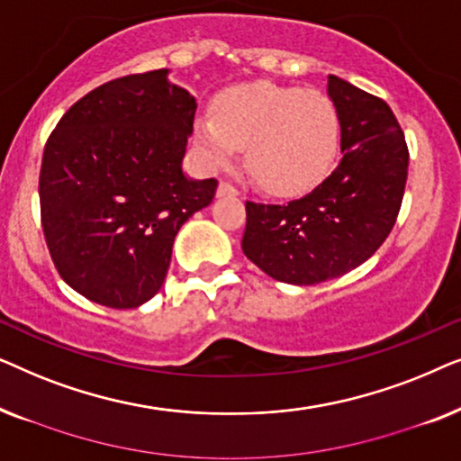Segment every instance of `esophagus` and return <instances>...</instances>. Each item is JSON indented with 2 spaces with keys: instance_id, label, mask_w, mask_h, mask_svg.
Wrapping results in <instances>:
<instances>
[{
  "instance_id": "34e87169",
  "label": "esophagus",
  "mask_w": 461,
  "mask_h": 461,
  "mask_svg": "<svg viewBox=\"0 0 461 461\" xmlns=\"http://www.w3.org/2000/svg\"><path fill=\"white\" fill-rule=\"evenodd\" d=\"M216 194H218V197H235V194H239V191H237L235 186L230 185V182L222 180V182H220V185H218Z\"/></svg>"
}]
</instances>
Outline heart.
I'll list each match as a JSON object with an SVG mask.
<instances>
[{"mask_svg":"<svg viewBox=\"0 0 461 461\" xmlns=\"http://www.w3.org/2000/svg\"><path fill=\"white\" fill-rule=\"evenodd\" d=\"M194 140L213 167L248 149V169L264 191L300 194L330 176L338 155L339 119L325 94L258 81L218 98L216 117L194 122Z\"/></svg>","mask_w":461,"mask_h":461,"instance_id":"obj_1","label":"heart"}]
</instances>
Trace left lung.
Returning a JSON list of instances; mask_svg holds the SVG:
<instances>
[{"label":"left lung","instance_id":"8db88e82","mask_svg":"<svg viewBox=\"0 0 461 461\" xmlns=\"http://www.w3.org/2000/svg\"><path fill=\"white\" fill-rule=\"evenodd\" d=\"M342 159L285 205L245 203L243 254L276 281L314 285L361 267L386 241L407 182L405 136L384 100L330 75Z\"/></svg>","mask_w":461,"mask_h":461}]
</instances>
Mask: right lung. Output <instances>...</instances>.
<instances>
[{
  "mask_svg": "<svg viewBox=\"0 0 461 461\" xmlns=\"http://www.w3.org/2000/svg\"><path fill=\"white\" fill-rule=\"evenodd\" d=\"M167 75H128L86 94L43 149L50 256L67 285L109 308H138L159 292L180 226L216 194V178L182 169L197 98Z\"/></svg>",
  "mask_w": 461,
  "mask_h": 461,
  "instance_id": "right-lung-1",
  "label": "right lung"
}]
</instances>
